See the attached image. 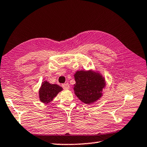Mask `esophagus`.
I'll return each mask as SVG.
<instances>
[{"label":"esophagus","instance_id":"obj_1","mask_svg":"<svg viewBox=\"0 0 147 147\" xmlns=\"http://www.w3.org/2000/svg\"><path fill=\"white\" fill-rule=\"evenodd\" d=\"M62 87H63V88L64 89H69V85L68 84V83H64V84L62 85Z\"/></svg>","mask_w":147,"mask_h":147}]
</instances>
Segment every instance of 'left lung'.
<instances>
[{
    "mask_svg": "<svg viewBox=\"0 0 147 147\" xmlns=\"http://www.w3.org/2000/svg\"><path fill=\"white\" fill-rule=\"evenodd\" d=\"M74 76L76 82L73 87L74 94L81 101L89 105L101 97L106 82L99 73L81 70L76 71Z\"/></svg>",
    "mask_w": 147,
    "mask_h": 147,
    "instance_id": "8db88e82",
    "label": "left lung"
}]
</instances>
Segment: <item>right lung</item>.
<instances>
[{
  "instance_id": "add662e5",
  "label": "right lung",
  "mask_w": 147,
  "mask_h": 147,
  "mask_svg": "<svg viewBox=\"0 0 147 147\" xmlns=\"http://www.w3.org/2000/svg\"><path fill=\"white\" fill-rule=\"evenodd\" d=\"M62 90V88L59 85L51 84L47 81H44L39 90V100L42 103L48 104L53 100L54 97Z\"/></svg>"
}]
</instances>
